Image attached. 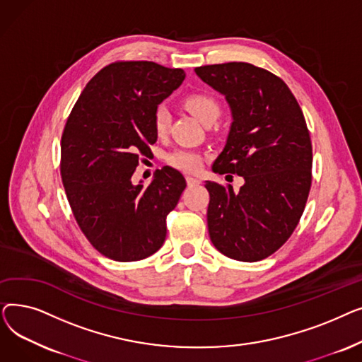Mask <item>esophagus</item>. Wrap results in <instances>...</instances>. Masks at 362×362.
<instances>
[{"label": "esophagus", "mask_w": 362, "mask_h": 362, "mask_svg": "<svg viewBox=\"0 0 362 362\" xmlns=\"http://www.w3.org/2000/svg\"><path fill=\"white\" fill-rule=\"evenodd\" d=\"M186 182H187V186H189V187H194V186L201 185V180H199V179H195V177H192V176H187V177H186Z\"/></svg>", "instance_id": "esophagus-1"}]
</instances>
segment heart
<instances>
[{"label": "heart", "instance_id": "1", "mask_svg": "<svg viewBox=\"0 0 362 362\" xmlns=\"http://www.w3.org/2000/svg\"><path fill=\"white\" fill-rule=\"evenodd\" d=\"M182 105L205 126L213 124L220 116V104L211 93L195 90L187 93L182 100ZM170 126V114L164 105H158L152 114V127L158 136L167 133ZM202 154L194 149H175L167 156V163L185 173H197L202 165Z\"/></svg>", "mask_w": 362, "mask_h": 362}]
</instances>
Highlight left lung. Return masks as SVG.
Masks as SVG:
<instances>
[{"instance_id": "1", "label": "left lung", "mask_w": 362, "mask_h": 362, "mask_svg": "<svg viewBox=\"0 0 362 362\" xmlns=\"http://www.w3.org/2000/svg\"><path fill=\"white\" fill-rule=\"evenodd\" d=\"M195 73L224 95L233 116L213 170L245 179L238 192L205 182L208 233L226 257L264 259L291 238L308 199L313 145L305 117L288 85L269 70L232 62Z\"/></svg>"}]
</instances>
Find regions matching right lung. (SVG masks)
Segmentation results:
<instances>
[{
	"mask_svg": "<svg viewBox=\"0 0 362 362\" xmlns=\"http://www.w3.org/2000/svg\"><path fill=\"white\" fill-rule=\"evenodd\" d=\"M154 62H114L86 83L62 135L60 173L76 223L104 257L130 262L156 254L167 216L186 187L177 170L132 183L157 142L152 114L185 79Z\"/></svg>",
	"mask_w": 362,
	"mask_h": 362,
	"instance_id": "obj_1",
	"label": "right lung"
}]
</instances>
